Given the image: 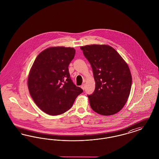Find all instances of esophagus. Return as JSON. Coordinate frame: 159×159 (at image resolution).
I'll return each instance as SVG.
<instances>
[{
	"instance_id": "esophagus-1",
	"label": "esophagus",
	"mask_w": 159,
	"mask_h": 159,
	"mask_svg": "<svg viewBox=\"0 0 159 159\" xmlns=\"http://www.w3.org/2000/svg\"><path fill=\"white\" fill-rule=\"evenodd\" d=\"M81 88H82V89L83 90H84V88H85V84H83L81 86Z\"/></svg>"
}]
</instances>
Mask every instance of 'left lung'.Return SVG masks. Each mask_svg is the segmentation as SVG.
<instances>
[{
	"label": "left lung",
	"instance_id": "1",
	"mask_svg": "<svg viewBox=\"0 0 159 159\" xmlns=\"http://www.w3.org/2000/svg\"><path fill=\"white\" fill-rule=\"evenodd\" d=\"M91 64L95 88L88 95L92 109L96 113L110 116L125 105L132 86L128 64L114 48L106 45L80 47Z\"/></svg>",
	"mask_w": 159,
	"mask_h": 159
}]
</instances>
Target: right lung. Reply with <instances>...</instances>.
Masks as SVG:
<instances>
[{
	"instance_id": "obj_1",
	"label": "right lung",
	"mask_w": 159,
	"mask_h": 159,
	"mask_svg": "<svg viewBox=\"0 0 159 159\" xmlns=\"http://www.w3.org/2000/svg\"><path fill=\"white\" fill-rule=\"evenodd\" d=\"M75 52L73 48H49L38 55L32 66L29 90L38 107L48 114L66 112L83 92L73 82L68 71Z\"/></svg>"
}]
</instances>
